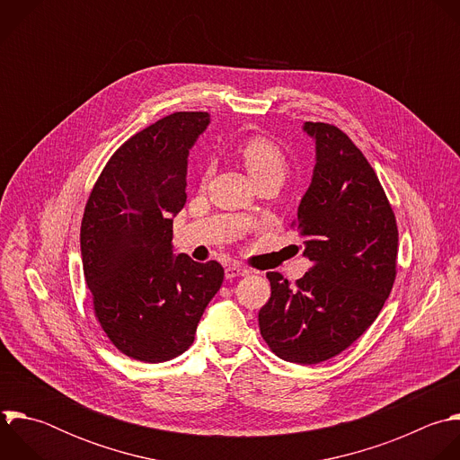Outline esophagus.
Wrapping results in <instances>:
<instances>
[{"instance_id": "esophagus-1", "label": "esophagus", "mask_w": 460, "mask_h": 460, "mask_svg": "<svg viewBox=\"0 0 460 460\" xmlns=\"http://www.w3.org/2000/svg\"><path fill=\"white\" fill-rule=\"evenodd\" d=\"M248 273H250L248 268H244V266H241V264H232V266H228V268L225 270L226 279H235V278H241V275H248Z\"/></svg>"}]
</instances>
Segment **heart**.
<instances>
[{"instance_id": "b5f03b06", "label": "heart", "mask_w": 460, "mask_h": 460, "mask_svg": "<svg viewBox=\"0 0 460 460\" xmlns=\"http://www.w3.org/2000/svg\"><path fill=\"white\" fill-rule=\"evenodd\" d=\"M235 154L255 181V185L275 182V185L281 187L288 175L290 164L287 154L278 143L266 136H252L243 139L237 145Z\"/></svg>"}]
</instances>
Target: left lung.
Returning a JSON list of instances; mask_svg holds the SVG:
<instances>
[{"instance_id":"1","label":"left lung","mask_w":460,"mask_h":460,"mask_svg":"<svg viewBox=\"0 0 460 460\" xmlns=\"http://www.w3.org/2000/svg\"><path fill=\"white\" fill-rule=\"evenodd\" d=\"M317 163L292 230L310 259L294 285L268 271L270 299L259 310L268 348L285 360L317 364L351 346L383 310L395 278L399 230L381 181L335 125L306 121Z\"/></svg>"}]
</instances>
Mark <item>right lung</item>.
I'll return each mask as SVG.
<instances>
[{
  "label": "right lung",
  "instance_id": "obj_1",
  "mask_svg": "<svg viewBox=\"0 0 460 460\" xmlns=\"http://www.w3.org/2000/svg\"><path fill=\"white\" fill-rule=\"evenodd\" d=\"M208 112H173L127 139L90 190L81 257L94 315L125 355L164 362L187 351L221 288L217 261L172 255V216L187 203L189 148Z\"/></svg>",
  "mask_w": 460,
  "mask_h": 460
}]
</instances>
